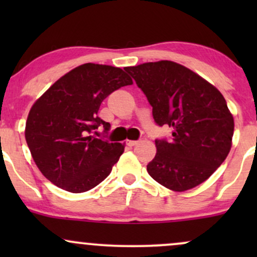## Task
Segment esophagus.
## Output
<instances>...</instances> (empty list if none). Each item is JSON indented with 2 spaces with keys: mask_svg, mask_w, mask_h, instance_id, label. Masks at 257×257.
I'll return each mask as SVG.
<instances>
[{
  "mask_svg": "<svg viewBox=\"0 0 257 257\" xmlns=\"http://www.w3.org/2000/svg\"><path fill=\"white\" fill-rule=\"evenodd\" d=\"M138 143H139V141H137V140H126V145L131 146V147L135 146V145H137Z\"/></svg>",
  "mask_w": 257,
  "mask_h": 257,
  "instance_id": "34e87169",
  "label": "esophagus"
}]
</instances>
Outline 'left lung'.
I'll use <instances>...</instances> for the list:
<instances>
[{"label": "left lung", "instance_id": "obj_1", "mask_svg": "<svg viewBox=\"0 0 257 257\" xmlns=\"http://www.w3.org/2000/svg\"><path fill=\"white\" fill-rule=\"evenodd\" d=\"M152 106L158 125L173 128L172 141L156 140L147 164L153 180L175 192L204 182L228 156L234 119L216 87L170 60L125 67Z\"/></svg>", "mask_w": 257, "mask_h": 257}]
</instances>
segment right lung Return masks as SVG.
Segmentation results:
<instances>
[{
	"instance_id": "add662e5",
	"label": "right lung",
	"mask_w": 257,
	"mask_h": 257,
	"mask_svg": "<svg viewBox=\"0 0 257 257\" xmlns=\"http://www.w3.org/2000/svg\"><path fill=\"white\" fill-rule=\"evenodd\" d=\"M133 79L119 67L88 63L65 73L32 105L25 139L40 172L72 193L98 186L110 175L124 145L94 138L110 123L98 117L102 100Z\"/></svg>"
}]
</instances>
